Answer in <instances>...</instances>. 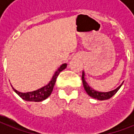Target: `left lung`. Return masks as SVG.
I'll use <instances>...</instances> for the list:
<instances>
[{"instance_id": "obj_1", "label": "left lung", "mask_w": 134, "mask_h": 134, "mask_svg": "<svg viewBox=\"0 0 134 134\" xmlns=\"http://www.w3.org/2000/svg\"><path fill=\"white\" fill-rule=\"evenodd\" d=\"M82 82L84 90L86 92V93L88 94V95H90L91 98L97 99L99 100H108L109 98H111L113 95H114L115 94L117 93V92L120 90L123 82L121 83L120 86H118L117 88H116L115 90L109 91V92H99L97 90H94L93 88H92L91 86L87 83L86 81V74L84 72V71H83L82 73Z\"/></svg>"}]
</instances>
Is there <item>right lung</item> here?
Masks as SVG:
<instances>
[{
    "label": "right lung",
    "mask_w": 134,
    "mask_h": 134,
    "mask_svg": "<svg viewBox=\"0 0 134 134\" xmlns=\"http://www.w3.org/2000/svg\"><path fill=\"white\" fill-rule=\"evenodd\" d=\"M67 64H62L60 66L57 70L55 71V73L53 74L51 80L49 81L47 85L42 86L40 88L39 90H34L32 92H20L19 91L16 90L13 86H12L13 90L20 97V98L24 100L25 101H31V102H40L43 101L44 100L47 98L51 94L52 91L53 90V86L55 85V81L58 77V75L62 70H64L66 67H67Z\"/></svg>",
    "instance_id": "add662e5"
}]
</instances>
